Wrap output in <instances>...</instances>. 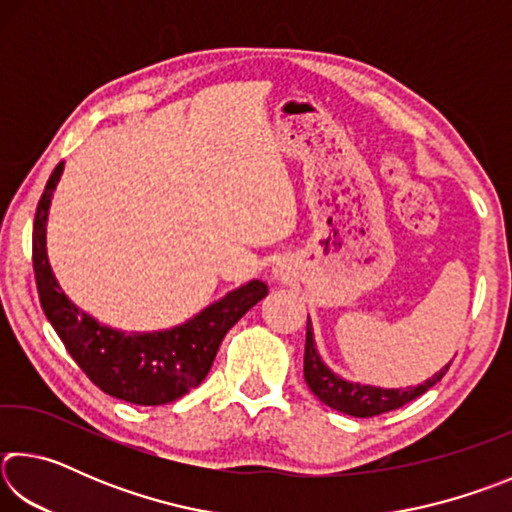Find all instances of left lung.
Listing matches in <instances>:
<instances>
[{"label":"left lung","instance_id":"8db88e82","mask_svg":"<svg viewBox=\"0 0 512 512\" xmlns=\"http://www.w3.org/2000/svg\"><path fill=\"white\" fill-rule=\"evenodd\" d=\"M452 366H447L436 372L431 379L418 386L409 388H379V386H366L354 384V381L343 379L329 370L320 354L316 352L314 343V329L307 318V341H305V381L320 402L332 406V409L341 411L345 415H354V418H375V415L388 413L400 409V406L413 402L415 397L427 393L433 384H438L445 377V372Z\"/></svg>","mask_w":512,"mask_h":512}]
</instances>
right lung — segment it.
<instances>
[{
	"mask_svg": "<svg viewBox=\"0 0 512 512\" xmlns=\"http://www.w3.org/2000/svg\"><path fill=\"white\" fill-rule=\"evenodd\" d=\"M63 167L65 162H60L49 176L33 221V271L45 316L72 359L103 393L140 406L178 400L207 377L223 336L266 296L268 287L250 280L164 332L126 334L97 323L65 296L47 259V214Z\"/></svg>",
	"mask_w": 512,
	"mask_h": 512,
	"instance_id": "obj_1",
	"label": "right lung"
}]
</instances>
